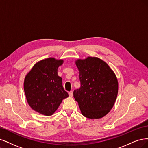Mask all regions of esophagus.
I'll use <instances>...</instances> for the list:
<instances>
[{
  "label": "esophagus",
  "instance_id": "esophagus-1",
  "mask_svg": "<svg viewBox=\"0 0 148 148\" xmlns=\"http://www.w3.org/2000/svg\"><path fill=\"white\" fill-rule=\"evenodd\" d=\"M69 96L70 97H72L73 96V91H71L69 92Z\"/></svg>",
  "mask_w": 148,
  "mask_h": 148
}]
</instances>
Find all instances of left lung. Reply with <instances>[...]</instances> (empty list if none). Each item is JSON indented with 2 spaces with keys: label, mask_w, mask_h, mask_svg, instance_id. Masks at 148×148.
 Wrapping results in <instances>:
<instances>
[{
  "label": "left lung",
  "mask_w": 148,
  "mask_h": 148,
  "mask_svg": "<svg viewBox=\"0 0 148 148\" xmlns=\"http://www.w3.org/2000/svg\"><path fill=\"white\" fill-rule=\"evenodd\" d=\"M80 87L74 97L81 113L89 119H99L112 108L118 93V81L108 64L97 57L75 61Z\"/></svg>",
  "instance_id": "left-lung-1"
}]
</instances>
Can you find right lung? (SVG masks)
<instances>
[{
    "label": "right lung",
    "mask_w": 148,
    "mask_h": 148,
    "mask_svg": "<svg viewBox=\"0 0 148 148\" xmlns=\"http://www.w3.org/2000/svg\"><path fill=\"white\" fill-rule=\"evenodd\" d=\"M63 63V60L54 58L42 60L25 77L24 90L27 101L33 110L43 115H52L69 96L58 75V68Z\"/></svg>",
    "instance_id": "right-lung-1"
}]
</instances>
